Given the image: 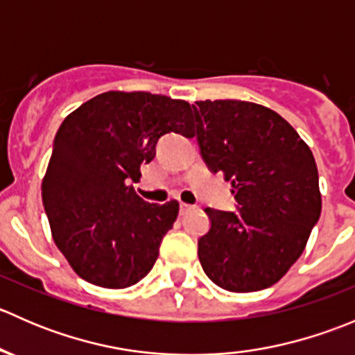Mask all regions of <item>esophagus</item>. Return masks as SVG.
Masks as SVG:
<instances>
[{
	"mask_svg": "<svg viewBox=\"0 0 355 355\" xmlns=\"http://www.w3.org/2000/svg\"><path fill=\"white\" fill-rule=\"evenodd\" d=\"M194 209V206H191V204H185V202H180V206H178V213H180V216H184V214H187L189 211Z\"/></svg>",
	"mask_w": 355,
	"mask_h": 355,
	"instance_id": "1",
	"label": "esophagus"
}]
</instances>
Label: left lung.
I'll return each instance as SVG.
<instances>
[{
  "label": "left lung",
  "mask_w": 355,
  "mask_h": 355,
  "mask_svg": "<svg viewBox=\"0 0 355 355\" xmlns=\"http://www.w3.org/2000/svg\"><path fill=\"white\" fill-rule=\"evenodd\" d=\"M200 155L232 182L237 213L206 207L211 228L199 261L218 287L256 292L277 284L320 220L321 192L309 146L277 111L256 103L196 101Z\"/></svg>",
  "instance_id": "left-lung-1"
}]
</instances>
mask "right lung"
Segmentation results:
<instances>
[{
    "label": "right lung",
    "instance_id": "1",
    "mask_svg": "<svg viewBox=\"0 0 355 355\" xmlns=\"http://www.w3.org/2000/svg\"><path fill=\"white\" fill-rule=\"evenodd\" d=\"M191 105L151 92L110 91L60 125L42 178L53 241L89 284L127 288L155 266L178 202L149 204L128 182L168 132H192Z\"/></svg>",
    "mask_w": 355,
    "mask_h": 355
}]
</instances>
